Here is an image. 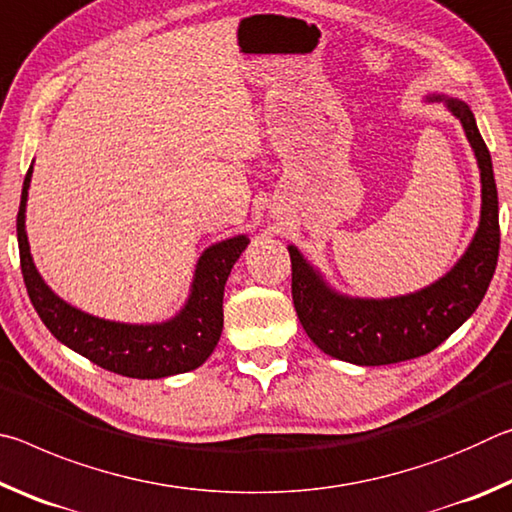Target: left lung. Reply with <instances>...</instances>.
Returning <instances> with one entry per match:
<instances>
[{
  "label": "left lung",
  "instance_id": "1",
  "mask_svg": "<svg viewBox=\"0 0 512 512\" xmlns=\"http://www.w3.org/2000/svg\"><path fill=\"white\" fill-rule=\"evenodd\" d=\"M461 121L481 173V219L470 246L449 271L420 291L393 298H354L329 287L323 273L289 246L291 293L300 325L329 357L357 366H388L436 350L449 339L490 287L499 257V201L490 151L465 101L427 94Z\"/></svg>",
  "mask_w": 512,
  "mask_h": 512
}]
</instances>
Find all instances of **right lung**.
I'll return each instance as SVG.
<instances>
[{
  "instance_id": "obj_1",
  "label": "right lung",
  "mask_w": 512,
  "mask_h": 512,
  "mask_svg": "<svg viewBox=\"0 0 512 512\" xmlns=\"http://www.w3.org/2000/svg\"><path fill=\"white\" fill-rule=\"evenodd\" d=\"M33 164L27 171L17 212V246L29 298L42 323L69 350L97 366L133 379H162L203 366L223 332V289L232 266L250 244L248 235L205 248L183 309L162 323H119L69 305L42 280L27 237V198Z\"/></svg>"
}]
</instances>
